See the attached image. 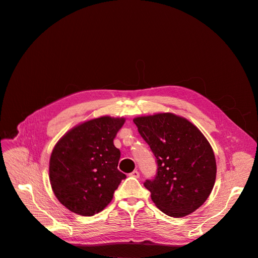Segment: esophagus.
<instances>
[{
    "instance_id": "1",
    "label": "esophagus",
    "mask_w": 258,
    "mask_h": 258,
    "mask_svg": "<svg viewBox=\"0 0 258 258\" xmlns=\"http://www.w3.org/2000/svg\"><path fill=\"white\" fill-rule=\"evenodd\" d=\"M130 175H131V177H133V178H139L140 172L138 170H134L133 172L130 173Z\"/></svg>"
}]
</instances>
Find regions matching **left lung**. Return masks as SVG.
<instances>
[{"label": "left lung", "mask_w": 258, "mask_h": 258, "mask_svg": "<svg viewBox=\"0 0 258 258\" xmlns=\"http://www.w3.org/2000/svg\"><path fill=\"white\" fill-rule=\"evenodd\" d=\"M134 123L156 158V175L144 182L156 206L172 218L201 207L216 175L214 154L204 135L187 119L170 113L137 117Z\"/></svg>", "instance_id": "left-lung-1"}]
</instances>
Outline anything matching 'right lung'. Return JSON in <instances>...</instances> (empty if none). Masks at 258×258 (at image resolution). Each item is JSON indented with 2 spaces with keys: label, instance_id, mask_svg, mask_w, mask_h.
Instances as JSON below:
<instances>
[{
  "label": "right lung",
  "instance_id": "1",
  "mask_svg": "<svg viewBox=\"0 0 258 258\" xmlns=\"http://www.w3.org/2000/svg\"><path fill=\"white\" fill-rule=\"evenodd\" d=\"M123 118L108 116L81 123L57 142L50 158V183L61 204L74 213L91 216L103 210L121 181L120 151L114 145Z\"/></svg>",
  "mask_w": 258,
  "mask_h": 258
}]
</instances>
